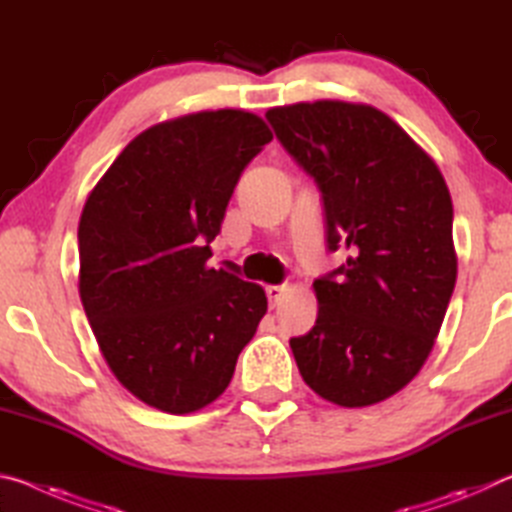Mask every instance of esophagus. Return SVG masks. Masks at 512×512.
Segmentation results:
<instances>
[{
	"mask_svg": "<svg viewBox=\"0 0 512 512\" xmlns=\"http://www.w3.org/2000/svg\"><path fill=\"white\" fill-rule=\"evenodd\" d=\"M284 291H287V287H284V284H271V287H266L268 305H271V307L280 305V300H282V296H284Z\"/></svg>",
	"mask_w": 512,
	"mask_h": 512,
	"instance_id": "1",
	"label": "esophagus"
}]
</instances>
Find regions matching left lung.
<instances>
[{"mask_svg":"<svg viewBox=\"0 0 512 512\" xmlns=\"http://www.w3.org/2000/svg\"><path fill=\"white\" fill-rule=\"evenodd\" d=\"M277 140L323 194L336 271L314 280L316 325L289 341L311 391L370 406L418 375L456 284L445 178L384 112L345 101L266 112Z\"/></svg>","mask_w":512,"mask_h":512,"instance_id":"8db88e82","label":"left lung"}]
</instances>
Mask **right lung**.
Returning <instances> with one entry per match:
<instances>
[{
	"mask_svg": "<svg viewBox=\"0 0 512 512\" xmlns=\"http://www.w3.org/2000/svg\"><path fill=\"white\" fill-rule=\"evenodd\" d=\"M262 117L205 110L135 137L85 201L79 293L103 359L137 400L192 413L228 388L266 314L259 284L210 268V244Z\"/></svg>",
	"mask_w": 512,
	"mask_h": 512,
	"instance_id": "add662e5",
	"label": "right lung"
}]
</instances>
